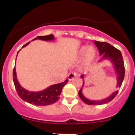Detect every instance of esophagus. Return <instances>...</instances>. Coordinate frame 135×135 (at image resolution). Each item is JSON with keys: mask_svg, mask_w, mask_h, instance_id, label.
<instances>
[{"mask_svg": "<svg viewBox=\"0 0 135 135\" xmlns=\"http://www.w3.org/2000/svg\"><path fill=\"white\" fill-rule=\"evenodd\" d=\"M77 76V73L75 72H71L68 75V79H69V80H72V79H74V77H75Z\"/></svg>", "mask_w": 135, "mask_h": 135, "instance_id": "1", "label": "esophagus"}]
</instances>
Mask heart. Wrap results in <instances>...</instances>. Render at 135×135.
I'll return each instance as SVG.
<instances>
[{
    "label": "heart",
    "mask_w": 135,
    "mask_h": 135,
    "mask_svg": "<svg viewBox=\"0 0 135 135\" xmlns=\"http://www.w3.org/2000/svg\"><path fill=\"white\" fill-rule=\"evenodd\" d=\"M97 51L93 46H83L80 48L78 52V57L83 58V64L85 67H88L94 62L97 57Z\"/></svg>",
    "instance_id": "b5f03b06"
}]
</instances>
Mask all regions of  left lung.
<instances>
[{
  "instance_id": "1",
  "label": "left lung",
  "mask_w": 135,
  "mask_h": 135,
  "mask_svg": "<svg viewBox=\"0 0 135 135\" xmlns=\"http://www.w3.org/2000/svg\"><path fill=\"white\" fill-rule=\"evenodd\" d=\"M94 44L96 45L99 51L100 55L102 56V58L100 61L103 60H108L110 61L112 63L113 67L115 71L116 75H117V85H116V88H119L121 86L122 81H123L124 78V61L122 58V56L121 52L115 47L108 44L107 42H99L94 41ZM84 75H81L80 77L83 79V84L82 88L79 91V96L83 101L85 103L90 105H102L107 103L108 102H111L117 94L118 93V91H114L112 94L109 97L105 98L104 99L99 100H91L89 99L86 98L83 95V88L84 86Z\"/></svg>"
}]
</instances>
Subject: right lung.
Listing matches in <instances>:
<instances>
[{
	"label": "right lung",
	"instance_id": "obj_1",
	"mask_svg": "<svg viewBox=\"0 0 135 135\" xmlns=\"http://www.w3.org/2000/svg\"><path fill=\"white\" fill-rule=\"evenodd\" d=\"M37 39L49 41H53L55 39V37H54L52 34H51V35H46V36H38L36 38H34L33 41ZM30 42H29L25 44L22 47H25V46H27ZM19 51L17 53V55H18ZM13 74L14 84H15V88H16L18 96L24 101L31 103V104L37 105V106H44V105H51L58 101V99L60 98V95L61 94V91H62L63 88L69 81V80L66 79L63 83L51 85V86H50L49 87L42 91L33 92V91H29L27 90L20 84L16 77L15 67L13 69Z\"/></svg>",
	"mask_w": 135,
	"mask_h": 135
}]
</instances>
